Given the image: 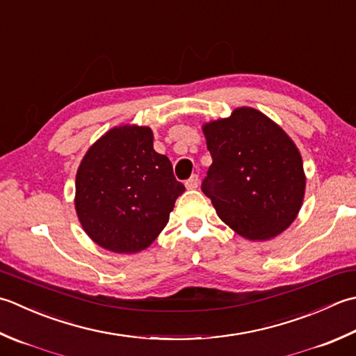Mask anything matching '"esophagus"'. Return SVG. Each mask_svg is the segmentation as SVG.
<instances>
[{
	"mask_svg": "<svg viewBox=\"0 0 356 356\" xmlns=\"http://www.w3.org/2000/svg\"><path fill=\"white\" fill-rule=\"evenodd\" d=\"M185 186L188 188V190H194V188H197L199 186V176H197V174H193V176L185 182Z\"/></svg>",
	"mask_w": 356,
	"mask_h": 356,
	"instance_id": "1",
	"label": "esophagus"
}]
</instances>
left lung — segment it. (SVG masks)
Wrapping results in <instances>:
<instances>
[{
  "instance_id": "8db88e82",
  "label": "left lung",
  "mask_w": 356,
  "mask_h": 356,
  "mask_svg": "<svg viewBox=\"0 0 356 356\" xmlns=\"http://www.w3.org/2000/svg\"><path fill=\"white\" fill-rule=\"evenodd\" d=\"M213 163L202 180L219 218L250 241H267L295 220L305 176L295 143L268 117L238 108L229 118L207 123Z\"/></svg>"
}]
</instances>
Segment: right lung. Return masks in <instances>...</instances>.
Segmentation results:
<instances>
[{
  "instance_id": "1",
  "label": "right lung",
  "mask_w": 356,
  "mask_h": 356,
  "mask_svg": "<svg viewBox=\"0 0 356 356\" xmlns=\"http://www.w3.org/2000/svg\"><path fill=\"white\" fill-rule=\"evenodd\" d=\"M185 191L170 159L152 148V131H108L83 157L75 179V210L88 236L115 253H137L168 224Z\"/></svg>"
}]
</instances>
